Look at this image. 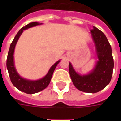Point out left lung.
<instances>
[{
  "mask_svg": "<svg viewBox=\"0 0 121 121\" xmlns=\"http://www.w3.org/2000/svg\"><path fill=\"white\" fill-rule=\"evenodd\" d=\"M98 61L93 70L87 74L77 73L71 63L69 71L73 83L80 91L95 93L104 89L112 79L114 62L111 45L103 32L93 26L90 31Z\"/></svg>",
  "mask_w": 121,
  "mask_h": 121,
  "instance_id": "1",
  "label": "left lung"
}]
</instances>
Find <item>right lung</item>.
Returning a JSON list of instances; mask_svg holds the SVG:
<instances>
[{
	"instance_id": "1",
	"label": "right lung",
	"mask_w": 121,
	"mask_h": 121,
	"mask_svg": "<svg viewBox=\"0 0 121 121\" xmlns=\"http://www.w3.org/2000/svg\"><path fill=\"white\" fill-rule=\"evenodd\" d=\"M41 24L42 23H39L38 22H30L27 25L25 26L24 27H22L18 32L15 37H14V39L13 40V41L11 43L8 54V57H7L6 67L12 83L17 89L27 94L36 93L45 89L50 84L53 73L55 70L57 65L60 62V60L56 61L50 67L47 74L43 78L39 80H30L25 79L21 77L17 73L16 68L15 67L13 54H14L15 45L17 44L18 39H19L21 35L22 34L24 30L33 27V26L41 25Z\"/></svg>"
}]
</instances>
